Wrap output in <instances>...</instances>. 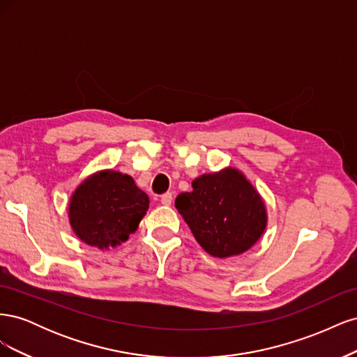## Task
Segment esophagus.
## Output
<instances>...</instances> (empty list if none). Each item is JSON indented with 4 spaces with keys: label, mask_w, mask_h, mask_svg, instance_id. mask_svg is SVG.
<instances>
[{
    "label": "esophagus",
    "mask_w": 357,
    "mask_h": 357,
    "mask_svg": "<svg viewBox=\"0 0 357 357\" xmlns=\"http://www.w3.org/2000/svg\"><path fill=\"white\" fill-rule=\"evenodd\" d=\"M160 202L164 204V205H171V202H172V195L169 192H167V193H164V195L160 197Z\"/></svg>",
    "instance_id": "esophagus-1"
}]
</instances>
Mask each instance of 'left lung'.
Wrapping results in <instances>:
<instances>
[{
	"label": "left lung",
	"instance_id": "left-lung-1",
	"mask_svg": "<svg viewBox=\"0 0 357 357\" xmlns=\"http://www.w3.org/2000/svg\"><path fill=\"white\" fill-rule=\"evenodd\" d=\"M192 188L176 198V208L208 255L238 256L261 238L268 222L265 202L241 171L228 167L202 174Z\"/></svg>",
	"mask_w": 357,
	"mask_h": 357
}]
</instances>
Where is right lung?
I'll return each mask as SVG.
<instances>
[{
    "label": "right lung",
    "mask_w": 357,
    "mask_h": 357,
    "mask_svg": "<svg viewBox=\"0 0 357 357\" xmlns=\"http://www.w3.org/2000/svg\"><path fill=\"white\" fill-rule=\"evenodd\" d=\"M149 202L131 176L102 169L84 178L73 192L70 225L83 243L109 250L137 231Z\"/></svg>",
    "instance_id": "add662e5"
}]
</instances>
